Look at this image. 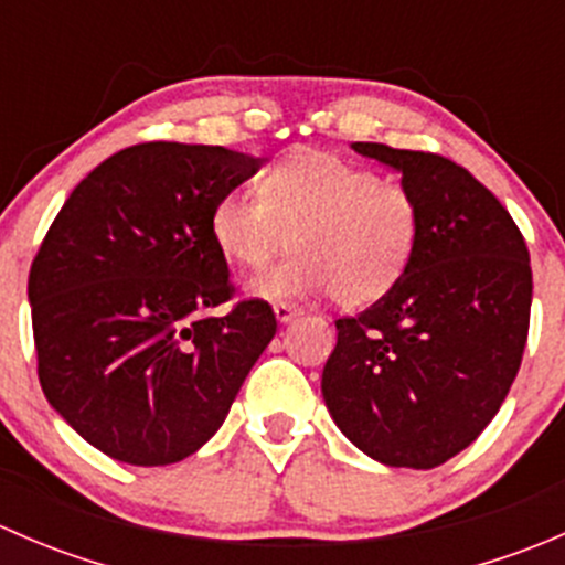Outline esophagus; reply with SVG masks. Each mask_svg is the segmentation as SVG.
I'll use <instances>...</instances> for the list:
<instances>
[{"instance_id":"34e87169","label":"esophagus","mask_w":565,"mask_h":565,"mask_svg":"<svg viewBox=\"0 0 565 565\" xmlns=\"http://www.w3.org/2000/svg\"><path fill=\"white\" fill-rule=\"evenodd\" d=\"M273 311H276V319L281 324L284 322H292V319L300 315L298 306H292V303H276V306H273Z\"/></svg>"}]
</instances>
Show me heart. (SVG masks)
<instances>
[{
	"instance_id": "heart-1",
	"label": "heart",
	"mask_w": 565,
	"mask_h": 565,
	"mask_svg": "<svg viewBox=\"0 0 565 565\" xmlns=\"http://www.w3.org/2000/svg\"><path fill=\"white\" fill-rule=\"evenodd\" d=\"M210 235L243 267L265 265L292 235L295 254L256 273L248 292L281 303L330 292L358 309L402 281L418 248L420 213L402 182L335 152L298 150L273 163L259 188L221 193Z\"/></svg>"
}]
</instances>
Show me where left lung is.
Listing matches in <instances>:
<instances>
[{
  "instance_id": "left-lung-1",
  "label": "left lung",
  "mask_w": 565,
  "mask_h": 565,
  "mask_svg": "<svg viewBox=\"0 0 565 565\" xmlns=\"http://www.w3.org/2000/svg\"><path fill=\"white\" fill-rule=\"evenodd\" d=\"M352 150L402 174L420 235L385 298L335 319L322 396L366 457L431 470L487 429L520 372L530 254L509 210L459 163L374 141Z\"/></svg>"
}]
</instances>
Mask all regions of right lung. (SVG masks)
Here are the masks:
<instances>
[{
	"mask_svg": "<svg viewBox=\"0 0 565 565\" xmlns=\"http://www.w3.org/2000/svg\"><path fill=\"white\" fill-rule=\"evenodd\" d=\"M262 167L226 147L147 141L84 177L30 270L40 388L106 457H191L218 431L276 335L265 300L230 315V267L210 235L221 193Z\"/></svg>",
	"mask_w": 565,
	"mask_h": 565,
	"instance_id": "obj_1",
	"label": "right lung"
}]
</instances>
